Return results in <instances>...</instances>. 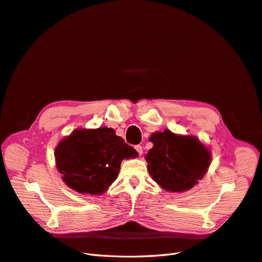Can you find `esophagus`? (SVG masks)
<instances>
[{
    "label": "esophagus",
    "instance_id": "obj_1",
    "mask_svg": "<svg viewBox=\"0 0 262 262\" xmlns=\"http://www.w3.org/2000/svg\"><path fill=\"white\" fill-rule=\"evenodd\" d=\"M134 148H135V150L138 151V154H139L140 156L143 154V147H142L141 145H135V146H134Z\"/></svg>",
    "mask_w": 262,
    "mask_h": 262
}]
</instances>
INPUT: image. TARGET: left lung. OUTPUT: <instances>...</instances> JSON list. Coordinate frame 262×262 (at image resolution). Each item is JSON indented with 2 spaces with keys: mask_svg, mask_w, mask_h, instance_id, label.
I'll use <instances>...</instances> for the list:
<instances>
[{
  "mask_svg": "<svg viewBox=\"0 0 262 262\" xmlns=\"http://www.w3.org/2000/svg\"><path fill=\"white\" fill-rule=\"evenodd\" d=\"M150 142L154 147L146 155L148 171L163 189L173 192L188 190L206 173L211 154L198 139L164 130L152 133Z\"/></svg>",
  "mask_w": 262,
  "mask_h": 262,
  "instance_id": "1",
  "label": "left lung"
}]
</instances>
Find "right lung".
I'll use <instances>...</instances> for the list:
<instances>
[{"label":"right lung","mask_w":262,"mask_h":262,"mask_svg":"<svg viewBox=\"0 0 262 262\" xmlns=\"http://www.w3.org/2000/svg\"><path fill=\"white\" fill-rule=\"evenodd\" d=\"M56 162L64 183L80 193L101 194L117 179L123 159L138 152L111 128L79 129L62 140Z\"/></svg>","instance_id":"add662e5"}]
</instances>
